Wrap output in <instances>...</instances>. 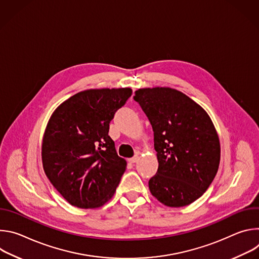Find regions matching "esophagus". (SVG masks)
<instances>
[{"label": "esophagus", "instance_id": "1", "mask_svg": "<svg viewBox=\"0 0 259 259\" xmlns=\"http://www.w3.org/2000/svg\"><path fill=\"white\" fill-rule=\"evenodd\" d=\"M138 160H139V156H134L133 158H131V159L129 160V162L132 163V164H134V163H136Z\"/></svg>", "mask_w": 259, "mask_h": 259}]
</instances>
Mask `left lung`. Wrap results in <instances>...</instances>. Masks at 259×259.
<instances>
[{"instance_id": "8db88e82", "label": "left lung", "mask_w": 259, "mask_h": 259, "mask_svg": "<svg viewBox=\"0 0 259 259\" xmlns=\"http://www.w3.org/2000/svg\"><path fill=\"white\" fill-rule=\"evenodd\" d=\"M134 99L154 130L158 172L149 181L163 205L184 207L198 200L213 181L220 162V142L206 110L170 87L140 88Z\"/></svg>"}]
</instances>
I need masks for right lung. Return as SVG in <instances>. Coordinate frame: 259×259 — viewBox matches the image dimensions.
I'll use <instances>...</instances> for the list:
<instances>
[{
	"label": "right lung",
	"mask_w": 259,
	"mask_h": 259,
	"mask_svg": "<svg viewBox=\"0 0 259 259\" xmlns=\"http://www.w3.org/2000/svg\"><path fill=\"white\" fill-rule=\"evenodd\" d=\"M131 95V88L88 89L51 115L42 140L43 168L70 205L95 209L115 195L127 162L118 156L108 129Z\"/></svg>",
	"instance_id": "add662e5"
}]
</instances>
